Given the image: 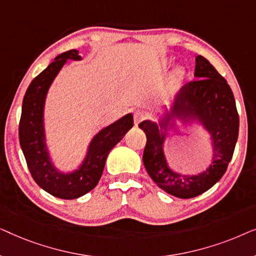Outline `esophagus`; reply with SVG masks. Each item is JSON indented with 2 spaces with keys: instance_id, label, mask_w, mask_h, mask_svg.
Listing matches in <instances>:
<instances>
[{
  "instance_id": "esophagus-1",
  "label": "esophagus",
  "mask_w": 256,
  "mask_h": 256,
  "mask_svg": "<svg viewBox=\"0 0 256 256\" xmlns=\"http://www.w3.org/2000/svg\"><path fill=\"white\" fill-rule=\"evenodd\" d=\"M146 116V113L143 110H135L134 112V121H135V124H138L140 122L144 120Z\"/></svg>"
}]
</instances>
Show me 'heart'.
<instances>
[{"instance_id":"b5f03b06","label":"heart","mask_w":256,"mask_h":256,"mask_svg":"<svg viewBox=\"0 0 256 256\" xmlns=\"http://www.w3.org/2000/svg\"><path fill=\"white\" fill-rule=\"evenodd\" d=\"M183 74H184L183 70H182L180 68H176V71H174V76H176V78H182V76H183Z\"/></svg>"}]
</instances>
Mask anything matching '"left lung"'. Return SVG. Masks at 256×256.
Returning a JSON list of instances; mask_svg holds the SVG:
<instances>
[{
  "label": "left lung",
  "mask_w": 256,
  "mask_h": 256,
  "mask_svg": "<svg viewBox=\"0 0 256 256\" xmlns=\"http://www.w3.org/2000/svg\"><path fill=\"white\" fill-rule=\"evenodd\" d=\"M194 76L176 94L158 124L146 120L138 124L146 136L143 164L150 178L166 194L183 199L204 194L224 176L239 135V114L225 78L202 56L196 57ZM176 120L199 122L212 135V164L200 174H180L166 162L164 142L168 129L176 128Z\"/></svg>",
  "instance_id": "1"
}]
</instances>
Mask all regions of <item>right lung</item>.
I'll return each mask as SVG.
<instances>
[{"label": "right lung", "instance_id": "1", "mask_svg": "<svg viewBox=\"0 0 256 256\" xmlns=\"http://www.w3.org/2000/svg\"><path fill=\"white\" fill-rule=\"evenodd\" d=\"M68 59L80 60L79 51L70 50L57 56L28 87L20 121V144L34 182L57 198L76 199L96 186L108 154L132 127V114L101 129L90 142L87 154L78 169L71 172L59 171L52 162L46 146L44 107L48 90Z\"/></svg>", "mask_w": 256, "mask_h": 256}]
</instances>
